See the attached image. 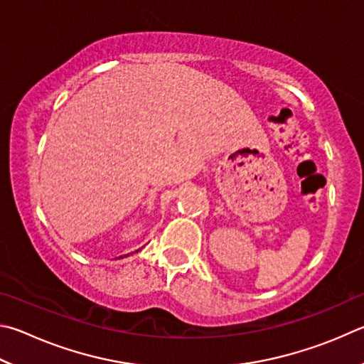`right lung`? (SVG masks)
Instances as JSON below:
<instances>
[{
  "instance_id": "add662e5",
  "label": "right lung",
  "mask_w": 364,
  "mask_h": 364,
  "mask_svg": "<svg viewBox=\"0 0 364 364\" xmlns=\"http://www.w3.org/2000/svg\"><path fill=\"white\" fill-rule=\"evenodd\" d=\"M127 256H129V254H127ZM119 257H121V256H119Z\"/></svg>"
}]
</instances>
